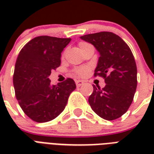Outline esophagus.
I'll list each match as a JSON object with an SVG mask.
<instances>
[{"mask_svg":"<svg viewBox=\"0 0 154 154\" xmlns=\"http://www.w3.org/2000/svg\"><path fill=\"white\" fill-rule=\"evenodd\" d=\"M83 84H84V82H82L81 80H77V81H76V85H77V87L82 86Z\"/></svg>","mask_w":154,"mask_h":154,"instance_id":"34e87169","label":"esophagus"}]
</instances>
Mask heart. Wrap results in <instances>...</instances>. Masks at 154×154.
Instances as JSON below:
<instances>
[{"label":"heart","mask_w":154,"mask_h":154,"mask_svg":"<svg viewBox=\"0 0 154 154\" xmlns=\"http://www.w3.org/2000/svg\"><path fill=\"white\" fill-rule=\"evenodd\" d=\"M87 44V43H84V42H82V43H80L79 44V47L82 46V45H84ZM89 67H81V68H77V69L75 70V73L80 77H85L87 74H88V72H89Z\"/></svg>","instance_id":"1"}]
</instances>
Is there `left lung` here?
Listing matches in <instances>:
<instances>
[{
  "instance_id": "left-lung-1",
  "label": "left lung",
  "mask_w": 154,
  "mask_h": 154,
  "mask_svg": "<svg viewBox=\"0 0 154 154\" xmlns=\"http://www.w3.org/2000/svg\"><path fill=\"white\" fill-rule=\"evenodd\" d=\"M81 39L95 47L100 54L94 76L104 77L105 86H94L89 103L99 117L117 119L126 112L136 92L137 65L128 45L113 32L87 34Z\"/></svg>"
}]
</instances>
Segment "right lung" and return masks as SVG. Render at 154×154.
I'll return each instance as SVG.
<instances>
[{
  "label": "right lung",
  "instance_id": "right-lung-1",
  "mask_svg": "<svg viewBox=\"0 0 154 154\" xmlns=\"http://www.w3.org/2000/svg\"><path fill=\"white\" fill-rule=\"evenodd\" d=\"M70 41L40 36L28 42L18 55L13 74L16 97L24 112L34 122L56 118L76 89L71 78L57 85H52L49 78L52 70L60 66L61 53Z\"/></svg>",
  "mask_w": 154,
  "mask_h": 154
}]
</instances>
